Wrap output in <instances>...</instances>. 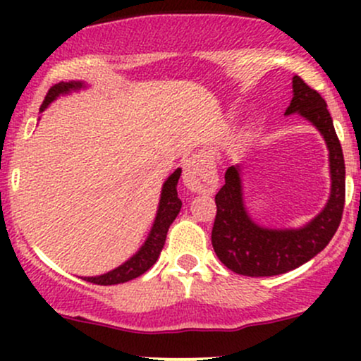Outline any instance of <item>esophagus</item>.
Wrapping results in <instances>:
<instances>
[{
  "label": "esophagus",
  "instance_id": "obj_1",
  "mask_svg": "<svg viewBox=\"0 0 361 361\" xmlns=\"http://www.w3.org/2000/svg\"><path fill=\"white\" fill-rule=\"evenodd\" d=\"M217 181L219 175L210 152H198V154H193L185 163L183 183L192 192L214 193L217 190Z\"/></svg>",
  "mask_w": 361,
  "mask_h": 361
}]
</instances>
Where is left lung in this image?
<instances>
[{
  "mask_svg": "<svg viewBox=\"0 0 361 361\" xmlns=\"http://www.w3.org/2000/svg\"><path fill=\"white\" fill-rule=\"evenodd\" d=\"M293 98L285 115L299 114L321 132L329 151L331 192L324 209L305 226L270 229L252 221L243 198L239 164L226 171V185L215 195L217 215L212 246L229 270L246 276H273L295 270L333 239L345 207V157L326 102L299 76L292 78Z\"/></svg>",
  "mask_w": 361,
  "mask_h": 361,
  "instance_id": "obj_1",
  "label": "left lung"
}]
</instances>
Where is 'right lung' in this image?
<instances>
[{
  "label": "right lung",
  "instance_id": "1",
  "mask_svg": "<svg viewBox=\"0 0 361 361\" xmlns=\"http://www.w3.org/2000/svg\"><path fill=\"white\" fill-rule=\"evenodd\" d=\"M82 88H88V85L82 81H69V82H59V85L52 86L49 90L47 97L40 106V114L47 109L54 100L62 97V94H69L73 91H80ZM181 176V168L175 169L171 175L168 176V180L163 183L161 188V197H159V205H157V212L154 224H152L151 231H149L147 239L144 241L142 246L139 247V251L134 256H130L126 263H122L120 267L114 268V270L103 273L98 276H85L86 281L97 285H117V283H126L128 280H134L137 276L146 273L152 264L156 263L159 258L161 250H163L164 241H166V234L169 226L176 219V215L181 210V200L178 197V180Z\"/></svg>",
  "mask_w": 361,
  "mask_h": 361
}]
</instances>
